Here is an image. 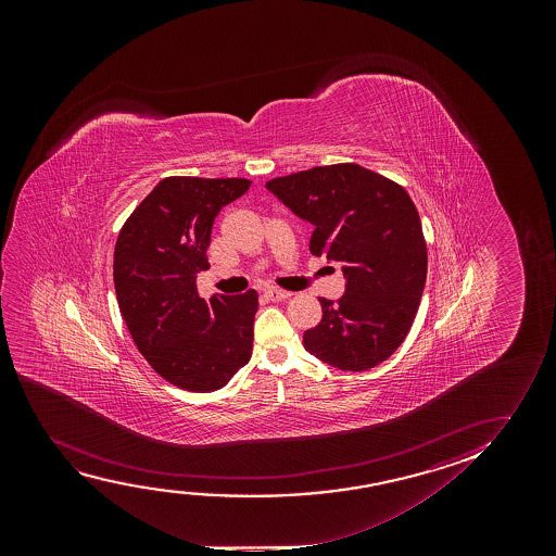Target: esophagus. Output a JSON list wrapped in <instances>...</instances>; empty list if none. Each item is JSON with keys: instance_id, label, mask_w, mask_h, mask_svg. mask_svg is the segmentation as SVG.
I'll use <instances>...</instances> for the list:
<instances>
[{"instance_id": "1", "label": "esophagus", "mask_w": 556, "mask_h": 556, "mask_svg": "<svg viewBox=\"0 0 556 556\" xmlns=\"http://www.w3.org/2000/svg\"><path fill=\"white\" fill-rule=\"evenodd\" d=\"M264 296H266L267 300H271V302H281V300H287V298L292 296V294L285 292V290L267 289L266 292H264Z\"/></svg>"}]
</instances>
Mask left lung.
<instances>
[{
  "label": "left lung",
  "instance_id": "obj_1",
  "mask_svg": "<svg viewBox=\"0 0 556 556\" xmlns=\"http://www.w3.org/2000/svg\"><path fill=\"white\" fill-rule=\"evenodd\" d=\"M266 188L313 224V256L340 262L345 277L338 302L319 298L323 319L305 330V351L350 372L380 365L410 332L426 287L427 244L410 195L355 163L279 176Z\"/></svg>",
  "mask_w": 556,
  "mask_h": 556
}]
</instances>
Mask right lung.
I'll use <instances>...</instances> for the list:
<instances>
[{
    "instance_id": "1",
    "label": "right lung",
    "mask_w": 556,
    "mask_h": 556,
    "mask_svg": "<svg viewBox=\"0 0 556 556\" xmlns=\"http://www.w3.org/2000/svg\"><path fill=\"white\" fill-rule=\"evenodd\" d=\"M251 188L247 178L168 176L123 224L115 296L153 370L186 391L224 388L249 361L258 294L199 296L214 218Z\"/></svg>"
}]
</instances>
